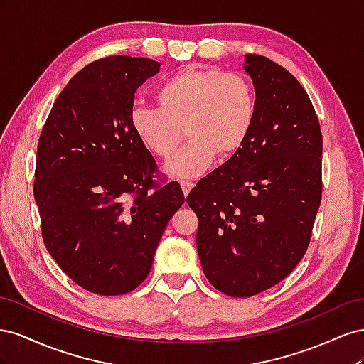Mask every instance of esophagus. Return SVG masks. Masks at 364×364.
<instances>
[{"mask_svg": "<svg viewBox=\"0 0 364 364\" xmlns=\"http://www.w3.org/2000/svg\"><path fill=\"white\" fill-rule=\"evenodd\" d=\"M181 186H182L183 196L186 197V196L190 194V191H191V188H193V182H190V181H182V182H181Z\"/></svg>", "mask_w": 364, "mask_h": 364, "instance_id": "34e87169", "label": "esophagus"}]
</instances>
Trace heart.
Masks as SVG:
<instances>
[{
    "instance_id": "1",
    "label": "heart",
    "mask_w": 364,
    "mask_h": 364,
    "mask_svg": "<svg viewBox=\"0 0 364 364\" xmlns=\"http://www.w3.org/2000/svg\"><path fill=\"white\" fill-rule=\"evenodd\" d=\"M155 98L158 107L132 109L130 126L161 159L171 158L186 130L191 141L165 165L173 178H197L217 155L235 156L255 124V91L238 73L185 67L161 83Z\"/></svg>"
}]
</instances>
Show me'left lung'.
<instances>
[{
  "instance_id": "obj_1",
  "label": "left lung",
  "mask_w": 364,
  "mask_h": 364,
  "mask_svg": "<svg viewBox=\"0 0 364 364\" xmlns=\"http://www.w3.org/2000/svg\"><path fill=\"white\" fill-rule=\"evenodd\" d=\"M257 97L250 135L235 156L186 197L199 218L206 279L249 297L287 278L310 245L322 199V132L310 97L281 65L246 54Z\"/></svg>"
}]
</instances>
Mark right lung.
Wrapping results in <instances>:
<instances>
[{"instance_id":"add662e5","label":"right lung","mask_w":364,"mask_h":364,"mask_svg":"<svg viewBox=\"0 0 364 364\" xmlns=\"http://www.w3.org/2000/svg\"><path fill=\"white\" fill-rule=\"evenodd\" d=\"M159 67L130 56L90 63L63 87L41 132L33 193L43 243L91 293L124 294L144 282L185 202L178 182L155 185L158 165L130 126L135 92Z\"/></svg>"}]
</instances>
